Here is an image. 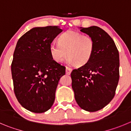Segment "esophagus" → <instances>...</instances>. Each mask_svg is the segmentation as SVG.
<instances>
[{
    "label": "esophagus",
    "mask_w": 131,
    "mask_h": 131,
    "mask_svg": "<svg viewBox=\"0 0 131 131\" xmlns=\"http://www.w3.org/2000/svg\"><path fill=\"white\" fill-rule=\"evenodd\" d=\"M72 70L71 68H69V67H66V74H68V75L70 74Z\"/></svg>",
    "instance_id": "1"
}]
</instances>
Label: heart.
<instances>
[{
  "label": "heart",
  "instance_id": "obj_1",
  "mask_svg": "<svg viewBox=\"0 0 131 131\" xmlns=\"http://www.w3.org/2000/svg\"><path fill=\"white\" fill-rule=\"evenodd\" d=\"M58 43L49 45V53L57 63L63 62L67 56V63L70 65L82 66L88 63L93 53L95 42L91 36L78 32L68 30L58 38Z\"/></svg>",
  "mask_w": 131,
  "mask_h": 131
}]
</instances>
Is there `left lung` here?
Masks as SVG:
<instances>
[{
    "label": "left lung",
    "instance_id": "obj_1",
    "mask_svg": "<svg viewBox=\"0 0 131 131\" xmlns=\"http://www.w3.org/2000/svg\"><path fill=\"white\" fill-rule=\"evenodd\" d=\"M95 42L93 53L88 63L71 72L72 88L79 106L88 112L98 111L115 96L119 79V55L114 40L96 26L81 28Z\"/></svg>",
    "mask_w": 131,
    "mask_h": 131
}]
</instances>
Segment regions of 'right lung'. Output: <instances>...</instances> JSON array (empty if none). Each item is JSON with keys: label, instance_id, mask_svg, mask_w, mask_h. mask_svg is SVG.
Listing matches in <instances>:
<instances>
[{"label": "right lung", "instance_id": "1", "mask_svg": "<svg viewBox=\"0 0 131 131\" xmlns=\"http://www.w3.org/2000/svg\"><path fill=\"white\" fill-rule=\"evenodd\" d=\"M63 31L57 26L35 27L18 40L11 65L14 91L21 105L32 112L48 111L55 101L65 67L54 61L49 45Z\"/></svg>", "mask_w": 131, "mask_h": 131}]
</instances>
